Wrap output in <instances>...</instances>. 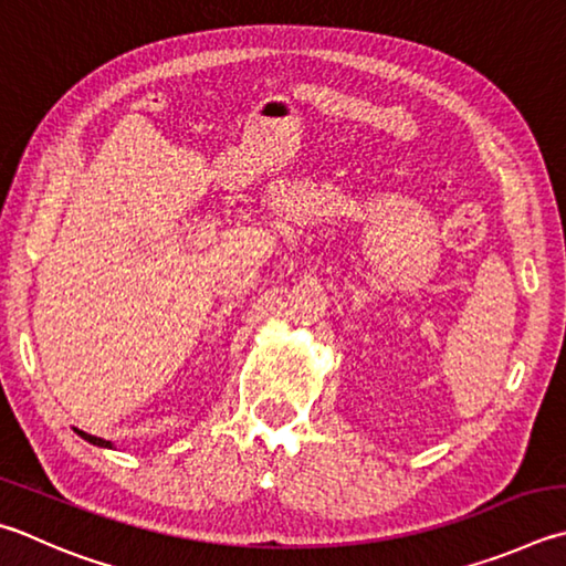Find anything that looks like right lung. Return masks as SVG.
Instances as JSON below:
<instances>
[{
  "instance_id": "right-lung-1",
  "label": "right lung",
  "mask_w": 566,
  "mask_h": 566,
  "mask_svg": "<svg viewBox=\"0 0 566 566\" xmlns=\"http://www.w3.org/2000/svg\"><path fill=\"white\" fill-rule=\"evenodd\" d=\"M76 433H78L81 438H84V440H88V443H91V446H98V448H108V450L113 448V446H111V440H104V438H96V436H88V433H84V430H76Z\"/></svg>"
}]
</instances>
